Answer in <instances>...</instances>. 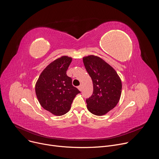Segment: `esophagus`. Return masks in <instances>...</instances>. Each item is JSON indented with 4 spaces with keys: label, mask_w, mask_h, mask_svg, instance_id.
<instances>
[{
    "label": "esophagus",
    "mask_w": 159,
    "mask_h": 159,
    "mask_svg": "<svg viewBox=\"0 0 159 159\" xmlns=\"http://www.w3.org/2000/svg\"><path fill=\"white\" fill-rule=\"evenodd\" d=\"M78 89H79V90H80V91H81L82 89V85H80L78 86Z\"/></svg>",
    "instance_id": "34e87169"
}]
</instances>
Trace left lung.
Wrapping results in <instances>:
<instances>
[{
	"instance_id": "1",
	"label": "left lung",
	"mask_w": 159,
	"mask_h": 159,
	"mask_svg": "<svg viewBox=\"0 0 159 159\" xmlns=\"http://www.w3.org/2000/svg\"><path fill=\"white\" fill-rule=\"evenodd\" d=\"M83 62L93 82V93L86 99L87 109L95 115H104L119 102L122 89L121 79L115 70L98 57H84Z\"/></svg>"
}]
</instances>
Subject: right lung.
Listing matches in <instances>:
<instances>
[{
    "mask_svg": "<svg viewBox=\"0 0 159 159\" xmlns=\"http://www.w3.org/2000/svg\"><path fill=\"white\" fill-rule=\"evenodd\" d=\"M71 61L72 58L66 56L55 60L43 70L35 85L39 104L54 115L61 116L69 112L74 99L80 93L66 75Z\"/></svg>",
    "mask_w": 159,
    "mask_h": 159,
    "instance_id": "1",
    "label": "right lung"
}]
</instances>
